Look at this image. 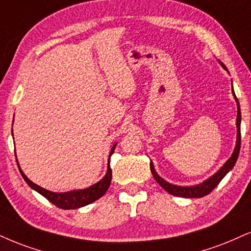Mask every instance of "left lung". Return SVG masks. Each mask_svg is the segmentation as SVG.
<instances>
[{"label":"left lung","instance_id":"1","mask_svg":"<svg viewBox=\"0 0 251 251\" xmlns=\"http://www.w3.org/2000/svg\"><path fill=\"white\" fill-rule=\"evenodd\" d=\"M222 67L227 71V67L225 66L224 64L221 63ZM233 94L235 97V100L237 102V119H236V126H237V140H236V147H235V150L233 154L229 159L226 162V164L222 168L219 170L218 172L215 173L214 176H212L211 178L207 179L206 181H203L202 184L197 185V186H190V187H182V186H177V185H172L170 182L165 181L163 178H160L157 172L154 171V168L152 165V163H150V170L152 172L153 178L156 179V181L162 186L164 190L166 192H169L170 194L172 196H177V197H182V198H202L209 194L211 192L214 190V188L218 186L219 182L222 180V178L227 175L228 172L230 171L231 169L234 168L235 163H236L237 157H239L240 153V149H241V109H240V103L239 100H237L236 95L233 91Z\"/></svg>","mask_w":251,"mask_h":251}]
</instances>
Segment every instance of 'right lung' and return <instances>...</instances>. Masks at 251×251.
I'll return each instance as SVG.
<instances>
[{"label":"right lung","instance_id":"obj_1","mask_svg":"<svg viewBox=\"0 0 251 251\" xmlns=\"http://www.w3.org/2000/svg\"><path fill=\"white\" fill-rule=\"evenodd\" d=\"M115 147L116 144L111 148L109 158L111 154H113L114 150H115ZM18 169H20L22 177L24 178V180L26 181V184L29 185L31 188H33V190L42 194L43 197H45L46 199L50 201V202L53 203L54 206L59 207V208H63V209H75L86 205H89V203L93 202V201L98 200L99 198H101L104 193H106L107 190L110 186V181H111V169L109 164H108V170H107L106 176H104L100 181L97 182V184L92 185L91 187L85 188V190L66 192V193H53V192H50L45 190V188H42L40 186H38V185H36L35 182L31 181L30 179L24 175L23 171H22L20 165H18Z\"/></svg>","mask_w":251,"mask_h":251}]
</instances>
